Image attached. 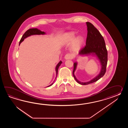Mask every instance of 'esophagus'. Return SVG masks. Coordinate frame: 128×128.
Returning a JSON list of instances; mask_svg holds the SVG:
<instances>
[{
    "mask_svg": "<svg viewBox=\"0 0 128 128\" xmlns=\"http://www.w3.org/2000/svg\"><path fill=\"white\" fill-rule=\"evenodd\" d=\"M74 56L71 54H66L65 55V56H64V58L66 60H72Z\"/></svg>",
    "mask_w": 128,
    "mask_h": 128,
    "instance_id": "34e87169",
    "label": "esophagus"
}]
</instances>
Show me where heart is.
Masks as SVG:
<instances>
[{
  "instance_id": "obj_1",
  "label": "heart",
  "mask_w": 128,
  "mask_h": 128,
  "mask_svg": "<svg viewBox=\"0 0 128 128\" xmlns=\"http://www.w3.org/2000/svg\"><path fill=\"white\" fill-rule=\"evenodd\" d=\"M75 33L70 32L66 33L64 35L62 42L64 45H68L71 43V48L74 52H78L82 48L84 42V39L82 36L76 37Z\"/></svg>"
}]
</instances>
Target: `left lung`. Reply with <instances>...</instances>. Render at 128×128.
I'll list each match as a JSON object with an SVG mask.
<instances>
[{
    "label": "left lung",
    "instance_id": "obj_1",
    "mask_svg": "<svg viewBox=\"0 0 128 128\" xmlns=\"http://www.w3.org/2000/svg\"><path fill=\"white\" fill-rule=\"evenodd\" d=\"M87 27V35L86 45L82 48L79 52L80 55H92L98 58L101 65V70L97 76L89 82H80L74 75L77 62L74 64L73 75L74 77L80 84L86 85L98 81L105 74L106 71L108 62V51L103 36L98 30L90 22H86Z\"/></svg>",
    "mask_w": 128,
    "mask_h": 128
}]
</instances>
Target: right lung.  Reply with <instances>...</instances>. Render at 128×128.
Returning a JSON list of instances; mask_svg holds the SVG:
<instances>
[{
	"label": "right lung",
	"mask_w": 128,
	"mask_h": 128,
	"mask_svg": "<svg viewBox=\"0 0 128 128\" xmlns=\"http://www.w3.org/2000/svg\"><path fill=\"white\" fill-rule=\"evenodd\" d=\"M45 34H46V33L45 32H42L41 30H38V29H37V28H32V29H30L27 30L26 32L24 33V34H23V35L22 36V38H21L20 40V41L19 45H20V44H21V42L24 40L25 38H26L28 37V36H30L35 35H44ZM62 62L61 61H60L59 62V63L57 65H56V68H55V70H56V78L57 76L58 69L60 66L61 65V64H62ZM56 78H55V79H56ZM54 81L51 84L48 86V87H49V86H51L52 85Z\"/></svg>",
	"instance_id": "obj_1"
}]
</instances>
